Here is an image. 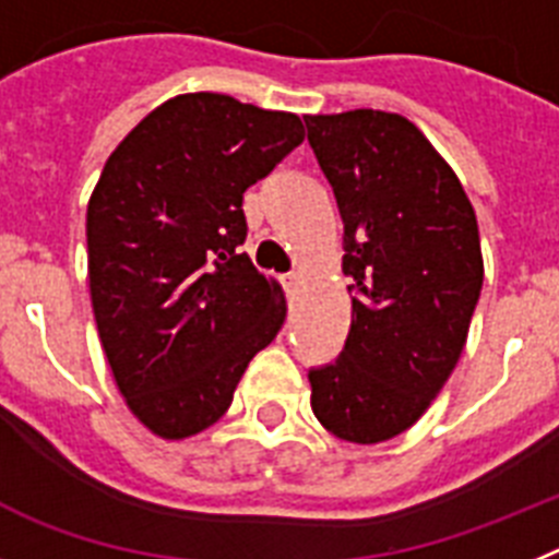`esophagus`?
Returning <instances> with one entry per match:
<instances>
[{
  "mask_svg": "<svg viewBox=\"0 0 559 559\" xmlns=\"http://www.w3.org/2000/svg\"><path fill=\"white\" fill-rule=\"evenodd\" d=\"M300 284H304V275H300V273H293V275H286V278H284V286L289 289V293H298Z\"/></svg>",
  "mask_w": 559,
  "mask_h": 559,
  "instance_id": "obj_1",
  "label": "esophagus"
}]
</instances>
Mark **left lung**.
Instances as JSON below:
<instances>
[{"instance_id":"obj_1","label":"left lung","mask_w":559,"mask_h":559,"mask_svg":"<svg viewBox=\"0 0 559 559\" xmlns=\"http://www.w3.org/2000/svg\"><path fill=\"white\" fill-rule=\"evenodd\" d=\"M304 120L354 281L346 348L309 371L312 411L337 439L380 444L421 419L464 352L484 284L478 222L448 159L402 115Z\"/></svg>"}]
</instances>
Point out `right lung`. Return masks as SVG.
I'll return each instance as SVG.
<instances>
[{
  "instance_id": "right-lung-1",
  "label": "right lung",
  "mask_w": 559,
  "mask_h": 559,
  "mask_svg": "<svg viewBox=\"0 0 559 559\" xmlns=\"http://www.w3.org/2000/svg\"><path fill=\"white\" fill-rule=\"evenodd\" d=\"M300 143L293 111L188 92L106 159L86 207L92 312L118 391L159 439L219 421L284 326L281 284L239 252L241 202Z\"/></svg>"
}]
</instances>
